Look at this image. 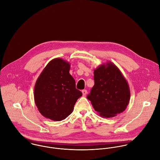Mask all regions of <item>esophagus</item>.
I'll return each mask as SVG.
<instances>
[{
	"label": "esophagus",
	"instance_id": "esophagus-1",
	"mask_svg": "<svg viewBox=\"0 0 160 160\" xmlns=\"http://www.w3.org/2000/svg\"><path fill=\"white\" fill-rule=\"evenodd\" d=\"M87 90H86V89H84V90H82V95L83 96H86V95L87 94Z\"/></svg>",
	"mask_w": 160,
	"mask_h": 160
}]
</instances>
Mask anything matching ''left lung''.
Returning <instances> with one entry per match:
<instances>
[{
    "label": "left lung",
    "instance_id": "obj_1",
    "mask_svg": "<svg viewBox=\"0 0 160 160\" xmlns=\"http://www.w3.org/2000/svg\"><path fill=\"white\" fill-rule=\"evenodd\" d=\"M95 84L87 98L94 110L109 118L123 112L130 100L128 82L112 62L102 64L93 71Z\"/></svg>",
    "mask_w": 160,
    "mask_h": 160
}]
</instances>
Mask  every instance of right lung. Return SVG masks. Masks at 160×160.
Segmentation results:
<instances>
[{"mask_svg":"<svg viewBox=\"0 0 160 160\" xmlns=\"http://www.w3.org/2000/svg\"><path fill=\"white\" fill-rule=\"evenodd\" d=\"M70 63L62 58L52 60L38 77L34 89L36 105L43 116L55 121L65 119L82 95L69 74Z\"/></svg>","mask_w":160,"mask_h":160,"instance_id":"add662e5","label":"right lung"}]
</instances>
